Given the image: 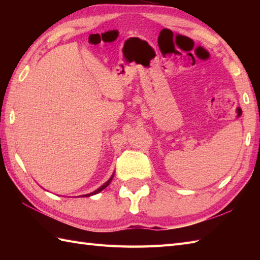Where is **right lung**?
Masks as SVG:
<instances>
[{
  "mask_svg": "<svg viewBox=\"0 0 260 260\" xmlns=\"http://www.w3.org/2000/svg\"><path fill=\"white\" fill-rule=\"evenodd\" d=\"M113 178H114V173H113V175H112V176H110V179H109L107 182H105V183H104L101 187H98L97 190H95V191L91 192V193H88V194H84V196H81V197H91V196H95V194H97V193H99L101 191H103L104 189H106V187L109 185L110 182H112Z\"/></svg>",
  "mask_w": 260,
  "mask_h": 260,
  "instance_id": "1",
  "label": "right lung"
}]
</instances>
